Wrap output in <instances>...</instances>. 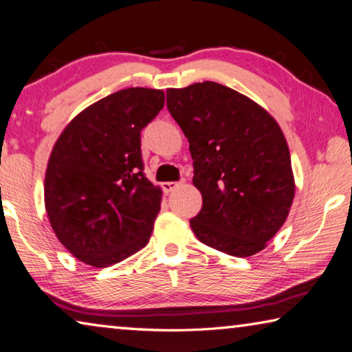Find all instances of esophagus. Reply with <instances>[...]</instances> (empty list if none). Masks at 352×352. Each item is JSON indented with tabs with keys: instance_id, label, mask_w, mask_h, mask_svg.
<instances>
[{
	"instance_id": "esophagus-1",
	"label": "esophagus",
	"mask_w": 352,
	"mask_h": 352,
	"mask_svg": "<svg viewBox=\"0 0 352 352\" xmlns=\"http://www.w3.org/2000/svg\"><path fill=\"white\" fill-rule=\"evenodd\" d=\"M177 186H179V182H164V184H162V188H164L165 193H170V192H173V190H175Z\"/></svg>"
}]
</instances>
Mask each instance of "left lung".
Wrapping results in <instances>:
<instances>
[{"instance_id": "1", "label": "left lung", "mask_w": 352, "mask_h": 352, "mask_svg": "<svg viewBox=\"0 0 352 352\" xmlns=\"http://www.w3.org/2000/svg\"><path fill=\"white\" fill-rule=\"evenodd\" d=\"M166 107L188 138L193 186L203 195L190 228L229 256L257 254L285 223L295 198L280 126L251 98L212 80L168 89Z\"/></svg>"}]
</instances>
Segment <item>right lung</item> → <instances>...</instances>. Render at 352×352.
Instances as JSON below:
<instances>
[{"mask_svg": "<svg viewBox=\"0 0 352 352\" xmlns=\"http://www.w3.org/2000/svg\"><path fill=\"white\" fill-rule=\"evenodd\" d=\"M164 104V90H118L79 112L56 140L45 209L78 261L106 268L146 246L162 190L143 175L140 131Z\"/></svg>", "mask_w": 352, "mask_h": 352, "instance_id": "right-lung-1", "label": "right lung"}]
</instances>
